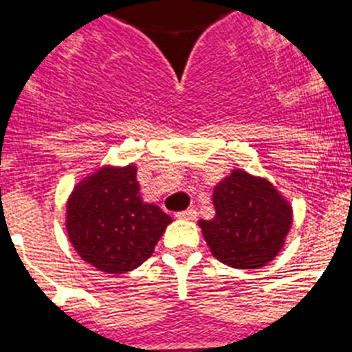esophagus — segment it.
I'll return each instance as SVG.
<instances>
[{"mask_svg":"<svg viewBox=\"0 0 352 352\" xmlns=\"http://www.w3.org/2000/svg\"><path fill=\"white\" fill-rule=\"evenodd\" d=\"M177 218H179V220L191 221V220H195V218H197V211H195V209H186V211L177 212Z\"/></svg>","mask_w":352,"mask_h":352,"instance_id":"esophagus-1","label":"esophagus"}]
</instances>
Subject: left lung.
<instances>
[{"instance_id":"1","label":"left lung","mask_w":352,"mask_h":352,"mask_svg":"<svg viewBox=\"0 0 352 352\" xmlns=\"http://www.w3.org/2000/svg\"><path fill=\"white\" fill-rule=\"evenodd\" d=\"M214 217L199 227L209 250L227 267L250 270L277 258L294 223V209L267 177L236 168L212 188Z\"/></svg>"}]
</instances>
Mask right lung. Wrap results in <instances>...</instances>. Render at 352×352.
Returning a JSON list of instances; mask_svg holds the SVG:
<instances>
[{
	"label": "right lung",
	"instance_id": "right-lung-1",
	"mask_svg": "<svg viewBox=\"0 0 352 352\" xmlns=\"http://www.w3.org/2000/svg\"><path fill=\"white\" fill-rule=\"evenodd\" d=\"M171 217L141 197L138 166L103 164L76 182L66 200V231L76 254L105 274L143 265Z\"/></svg>",
	"mask_w": 352,
	"mask_h": 352
}]
</instances>
